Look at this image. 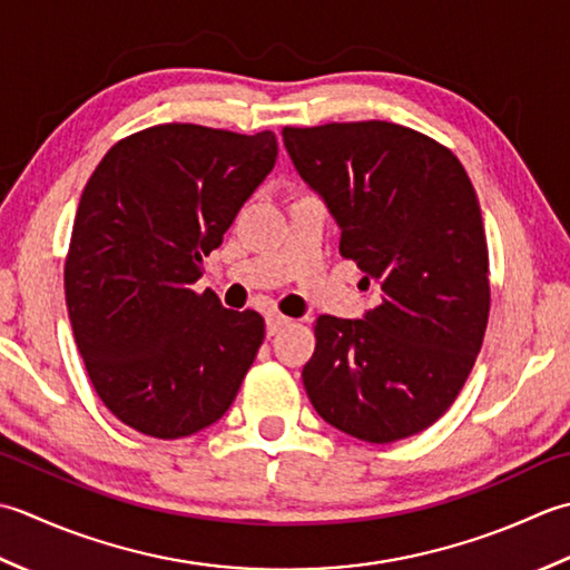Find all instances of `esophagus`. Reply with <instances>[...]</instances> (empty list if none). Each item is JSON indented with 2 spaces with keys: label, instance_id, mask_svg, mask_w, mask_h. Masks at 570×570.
Wrapping results in <instances>:
<instances>
[{
  "label": "esophagus",
  "instance_id": "1",
  "mask_svg": "<svg viewBox=\"0 0 570 570\" xmlns=\"http://www.w3.org/2000/svg\"><path fill=\"white\" fill-rule=\"evenodd\" d=\"M289 322H293V320L285 317V315H268V320H265V324H268V334H271V336L277 334L281 330H285Z\"/></svg>",
  "mask_w": 570,
  "mask_h": 570
}]
</instances>
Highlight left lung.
Listing matches in <instances>:
<instances>
[{
	"label": "left lung",
	"mask_w": 570,
	"mask_h": 570,
	"mask_svg": "<svg viewBox=\"0 0 570 570\" xmlns=\"http://www.w3.org/2000/svg\"><path fill=\"white\" fill-rule=\"evenodd\" d=\"M283 142L340 224V253L379 289L364 320L315 322L307 396L366 443L421 433L458 399L490 320V250L468 171L433 137L386 120L283 127Z\"/></svg>",
	"instance_id": "obj_1"
}]
</instances>
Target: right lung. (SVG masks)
Returning a JSON list of instances; mask_svg holds the SVG:
<instances>
[{"mask_svg":"<svg viewBox=\"0 0 570 570\" xmlns=\"http://www.w3.org/2000/svg\"><path fill=\"white\" fill-rule=\"evenodd\" d=\"M275 157L271 130L165 122L122 137L90 174L66 307L92 389L132 431L187 438L234 403L265 322L194 283Z\"/></svg>","mask_w":570,"mask_h":570,"instance_id":"add662e5","label":"right lung"}]
</instances>
